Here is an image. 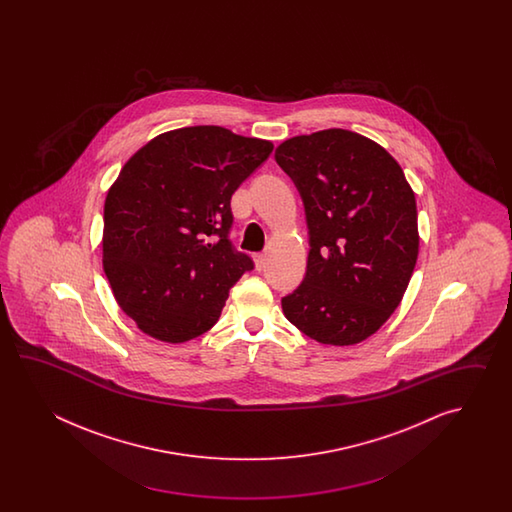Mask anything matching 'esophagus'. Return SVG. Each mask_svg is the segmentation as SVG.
I'll return each instance as SVG.
<instances>
[{
    "label": "esophagus",
    "mask_w": 512,
    "mask_h": 512,
    "mask_svg": "<svg viewBox=\"0 0 512 512\" xmlns=\"http://www.w3.org/2000/svg\"><path fill=\"white\" fill-rule=\"evenodd\" d=\"M265 258H267V256H265L263 252L256 254V258H254V260H256V267H258V271H261V269L265 267Z\"/></svg>",
    "instance_id": "34e87169"
}]
</instances>
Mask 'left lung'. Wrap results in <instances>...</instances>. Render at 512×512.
<instances>
[{"label":"left lung","mask_w":512,"mask_h":512,"mask_svg":"<svg viewBox=\"0 0 512 512\" xmlns=\"http://www.w3.org/2000/svg\"><path fill=\"white\" fill-rule=\"evenodd\" d=\"M274 159L300 192L309 234L304 280L283 296V315L320 344H359L401 304L419 254L403 168L338 128L282 142Z\"/></svg>","instance_id":"left-lung-1"}]
</instances>
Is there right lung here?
Listing matches in <instances>:
<instances>
[{
  "label": "right lung",
  "mask_w": 512,
  "mask_h": 512,
  "mask_svg": "<svg viewBox=\"0 0 512 512\" xmlns=\"http://www.w3.org/2000/svg\"><path fill=\"white\" fill-rule=\"evenodd\" d=\"M272 142L221 126L168 131L120 170L104 205L102 263L120 309L146 335L186 342L219 320L254 269L230 241V199Z\"/></svg>",
  "instance_id": "add662e5"
}]
</instances>
